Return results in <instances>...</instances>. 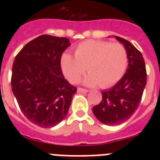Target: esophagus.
<instances>
[{
  "instance_id": "obj_1",
  "label": "esophagus",
  "mask_w": 160,
  "mask_h": 160,
  "mask_svg": "<svg viewBox=\"0 0 160 160\" xmlns=\"http://www.w3.org/2000/svg\"><path fill=\"white\" fill-rule=\"evenodd\" d=\"M77 91L80 93H88L89 92V90H86V89H83V88H80V87L78 88Z\"/></svg>"
}]
</instances>
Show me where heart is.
<instances>
[{
	"instance_id": "b5f03b06",
	"label": "heart",
	"mask_w": 160,
	"mask_h": 160,
	"mask_svg": "<svg viewBox=\"0 0 160 160\" xmlns=\"http://www.w3.org/2000/svg\"><path fill=\"white\" fill-rule=\"evenodd\" d=\"M60 66L72 84L80 81L87 68L89 75L84 79V84L107 88L119 81L126 71L128 54L121 44L90 40L76 46L75 57L67 52L63 53Z\"/></svg>"
}]
</instances>
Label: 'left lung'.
I'll return each mask as SVG.
<instances>
[{
  "mask_svg": "<svg viewBox=\"0 0 160 160\" xmlns=\"http://www.w3.org/2000/svg\"><path fill=\"white\" fill-rule=\"evenodd\" d=\"M128 54V68L123 77L102 93V100L93 107L95 116L102 124L117 125L126 121L137 110L146 85V69L141 52L129 41L114 36Z\"/></svg>",
  "mask_w": 160,
  "mask_h": 160,
  "instance_id": "obj_1",
  "label": "left lung"
}]
</instances>
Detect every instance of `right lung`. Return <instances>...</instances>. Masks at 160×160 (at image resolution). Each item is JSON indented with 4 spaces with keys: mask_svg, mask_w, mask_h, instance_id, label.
Instances as JSON below:
<instances>
[{
    "mask_svg": "<svg viewBox=\"0 0 160 160\" xmlns=\"http://www.w3.org/2000/svg\"><path fill=\"white\" fill-rule=\"evenodd\" d=\"M70 40L42 35L27 43L14 60L11 89L24 115L41 128L65 119L77 88L63 75L60 57Z\"/></svg>",
    "mask_w": 160,
    "mask_h": 160,
    "instance_id": "1",
    "label": "right lung"
}]
</instances>
